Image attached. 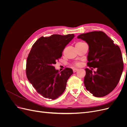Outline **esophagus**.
<instances>
[{"instance_id": "1", "label": "esophagus", "mask_w": 127, "mask_h": 127, "mask_svg": "<svg viewBox=\"0 0 127 127\" xmlns=\"http://www.w3.org/2000/svg\"><path fill=\"white\" fill-rule=\"evenodd\" d=\"M78 69H76V68H74V69H73V72H76L77 71H78Z\"/></svg>"}]
</instances>
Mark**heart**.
Here are the masks:
<instances>
[{
	"mask_svg": "<svg viewBox=\"0 0 127 127\" xmlns=\"http://www.w3.org/2000/svg\"><path fill=\"white\" fill-rule=\"evenodd\" d=\"M82 43V42H78V43ZM75 65L76 66H80V64L79 63H77L75 64Z\"/></svg>",
	"mask_w": 127,
	"mask_h": 127,
	"instance_id": "1",
	"label": "heart"
}]
</instances>
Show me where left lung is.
Masks as SVG:
<instances>
[{
  "mask_svg": "<svg viewBox=\"0 0 127 127\" xmlns=\"http://www.w3.org/2000/svg\"><path fill=\"white\" fill-rule=\"evenodd\" d=\"M77 38L89 45L87 66L97 68L94 72L85 69L84 85L94 96H105L116 88L120 79L124 69L121 50L101 31L80 34Z\"/></svg>",
  "mask_w": 127,
  "mask_h": 127,
  "instance_id": "1",
  "label": "left lung"
}]
</instances>
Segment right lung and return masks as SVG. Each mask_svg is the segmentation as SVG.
I'll return each instance as SVG.
<instances>
[{"mask_svg":"<svg viewBox=\"0 0 127 127\" xmlns=\"http://www.w3.org/2000/svg\"><path fill=\"white\" fill-rule=\"evenodd\" d=\"M74 34H53L39 38L32 46L26 61L27 78L38 93L43 97L55 99L66 89L72 69L66 68L60 72L54 64L62 56L66 46Z\"/></svg>","mask_w":127,"mask_h":127,"instance_id":"add662e5","label":"right lung"}]
</instances>
